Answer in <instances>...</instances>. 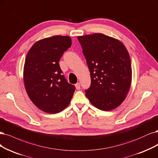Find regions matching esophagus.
Returning <instances> with one entry per match:
<instances>
[{
	"label": "esophagus",
	"instance_id": "34e87169",
	"mask_svg": "<svg viewBox=\"0 0 158 158\" xmlns=\"http://www.w3.org/2000/svg\"><path fill=\"white\" fill-rule=\"evenodd\" d=\"M75 87H76V88H77V89L79 90V89H80V83L76 84H75Z\"/></svg>",
	"mask_w": 158,
	"mask_h": 158
}]
</instances>
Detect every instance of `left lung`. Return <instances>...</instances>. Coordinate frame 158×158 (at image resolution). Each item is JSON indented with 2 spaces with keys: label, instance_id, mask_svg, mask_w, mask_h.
Listing matches in <instances>:
<instances>
[{
  "label": "left lung",
  "instance_id": "8db88e82",
  "mask_svg": "<svg viewBox=\"0 0 158 158\" xmlns=\"http://www.w3.org/2000/svg\"><path fill=\"white\" fill-rule=\"evenodd\" d=\"M90 72L85 95L96 108L114 109L126 99L131 83V62L123 43L101 33L78 36Z\"/></svg>",
  "mask_w": 158,
  "mask_h": 158
}]
</instances>
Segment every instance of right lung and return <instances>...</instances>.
<instances>
[{"instance_id": "add662e5", "label": "right lung", "mask_w": 158, "mask_h": 158, "mask_svg": "<svg viewBox=\"0 0 158 158\" xmlns=\"http://www.w3.org/2000/svg\"><path fill=\"white\" fill-rule=\"evenodd\" d=\"M72 44L67 36H53L36 42L25 58L23 80L30 99L41 110L56 114L70 102L75 86L63 74L59 60Z\"/></svg>"}]
</instances>
